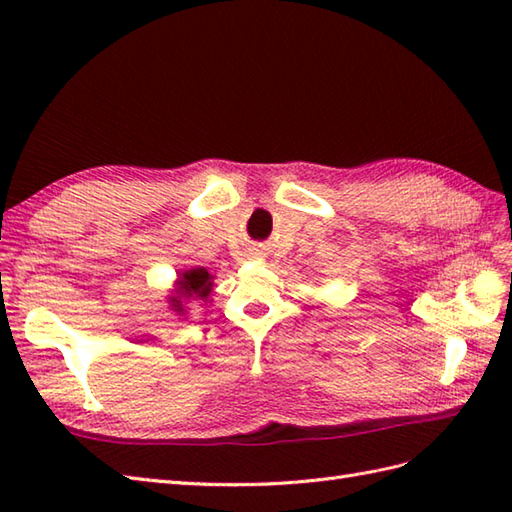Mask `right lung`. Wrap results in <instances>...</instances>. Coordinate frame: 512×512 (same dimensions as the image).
Listing matches in <instances>:
<instances>
[{
    "label": "right lung",
    "mask_w": 512,
    "mask_h": 512,
    "mask_svg": "<svg viewBox=\"0 0 512 512\" xmlns=\"http://www.w3.org/2000/svg\"><path fill=\"white\" fill-rule=\"evenodd\" d=\"M211 290H213V275H209V270L206 268L184 270V273L178 277L176 295L169 297L171 310L178 314H184L187 312L184 303L206 301L211 297Z\"/></svg>",
    "instance_id": "1"
}]
</instances>
